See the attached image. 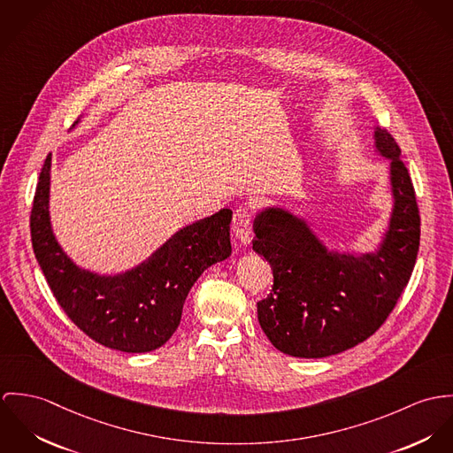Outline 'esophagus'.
I'll return each mask as SVG.
<instances>
[{"label":"esophagus","instance_id":"34e87169","mask_svg":"<svg viewBox=\"0 0 453 453\" xmlns=\"http://www.w3.org/2000/svg\"><path fill=\"white\" fill-rule=\"evenodd\" d=\"M233 233L242 243L250 242L251 233V211L249 208H238L233 215Z\"/></svg>","mask_w":453,"mask_h":453}]
</instances>
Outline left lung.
Wrapping results in <instances>:
<instances>
[{
	"label": "left lung",
	"mask_w": 453,
	"mask_h": 453,
	"mask_svg": "<svg viewBox=\"0 0 453 453\" xmlns=\"http://www.w3.org/2000/svg\"><path fill=\"white\" fill-rule=\"evenodd\" d=\"M373 150L389 159L393 210L373 251L330 250L311 224L283 206L253 220V251L273 269V290L257 302L258 323L278 351L326 357L373 335L406 287L420 243V215L402 151L373 128Z\"/></svg>",
	"instance_id": "8db88e82"
}]
</instances>
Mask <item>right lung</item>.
<instances>
[{"label": "right lung", "mask_w": 453, "mask_h": 453, "mask_svg": "<svg viewBox=\"0 0 453 453\" xmlns=\"http://www.w3.org/2000/svg\"><path fill=\"white\" fill-rule=\"evenodd\" d=\"M50 168L49 154L35 193L31 240L55 299L80 330L105 348L123 352L161 348L177 330L186 297L203 271L231 255L233 211L222 208L179 229L132 269L99 274L73 262L53 234Z\"/></svg>", "instance_id": "add662e5"}]
</instances>
